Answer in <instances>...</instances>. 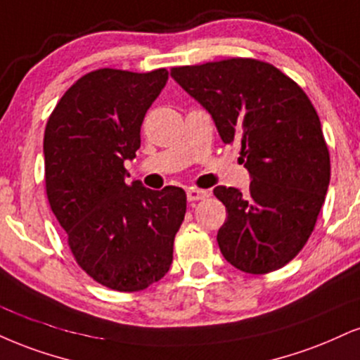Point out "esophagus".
<instances>
[{
    "mask_svg": "<svg viewBox=\"0 0 360 360\" xmlns=\"http://www.w3.org/2000/svg\"><path fill=\"white\" fill-rule=\"evenodd\" d=\"M186 196H188V201H199V199H205L210 196V193L205 191V189L189 188L188 191H186Z\"/></svg>",
    "mask_w": 360,
    "mask_h": 360,
    "instance_id": "1",
    "label": "esophagus"
}]
</instances>
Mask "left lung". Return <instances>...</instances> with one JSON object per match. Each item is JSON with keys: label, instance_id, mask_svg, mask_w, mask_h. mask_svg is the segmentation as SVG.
Listing matches in <instances>:
<instances>
[{"label": "left lung", "instance_id": "1", "mask_svg": "<svg viewBox=\"0 0 360 360\" xmlns=\"http://www.w3.org/2000/svg\"><path fill=\"white\" fill-rule=\"evenodd\" d=\"M171 77L210 112L224 144H238L250 191L216 186L226 206L219 250L251 275L287 265L314 231L330 181L320 119L304 90L274 65L231 58L177 67Z\"/></svg>", "mask_w": 360, "mask_h": 360}]
</instances>
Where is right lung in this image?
I'll return each mask as SVG.
<instances>
[{
    "label": "right lung",
    "mask_w": 360,
    "mask_h": 360,
    "mask_svg": "<svg viewBox=\"0 0 360 360\" xmlns=\"http://www.w3.org/2000/svg\"><path fill=\"white\" fill-rule=\"evenodd\" d=\"M167 79L166 68L86 73L60 98L45 129L51 211L77 263L117 292H139L167 274L186 214L183 189L127 183L124 167L136 158L142 120Z\"/></svg>",
    "instance_id": "add662e5"
}]
</instances>
